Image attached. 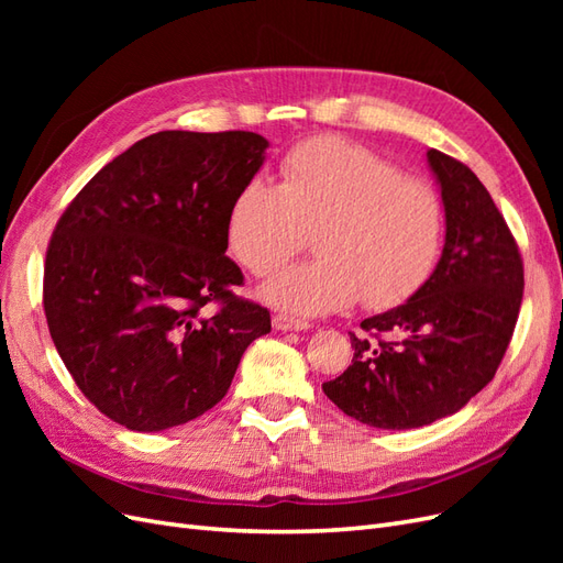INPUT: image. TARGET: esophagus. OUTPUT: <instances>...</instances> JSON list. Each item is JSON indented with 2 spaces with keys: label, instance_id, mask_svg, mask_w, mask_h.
I'll list each match as a JSON object with an SVG mask.
<instances>
[{
  "label": "esophagus",
  "instance_id": "1",
  "mask_svg": "<svg viewBox=\"0 0 563 563\" xmlns=\"http://www.w3.org/2000/svg\"><path fill=\"white\" fill-rule=\"evenodd\" d=\"M272 323H275L277 331H305V329H310V321L298 319V317L286 314V312H279V314L272 317Z\"/></svg>",
  "mask_w": 563,
  "mask_h": 563
}]
</instances>
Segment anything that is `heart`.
Wrapping results in <instances>:
<instances>
[{
  "label": "heart",
  "instance_id": "b5f03b06",
  "mask_svg": "<svg viewBox=\"0 0 563 563\" xmlns=\"http://www.w3.org/2000/svg\"><path fill=\"white\" fill-rule=\"evenodd\" d=\"M312 232L317 258L286 267L261 296L294 314H329L362 298L385 310L428 282L444 242L437 187L338 135L296 145L277 185L249 178L230 201L225 236L251 275L282 267Z\"/></svg>",
  "mask_w": 563,
  "mask_h": 563
}]
</instances>
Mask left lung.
Listing matches in <instances>:
<instances>
[{
    "label": "left lung",
    "mask_w": 563,
    "mask_h": 563,
    "mask_svg": "<svg viewBox=\"0 0 563 563\" xmlns=\"http://www.w3.org/2000/svg\"><path fill=\"white\" fill-rule=\"evenodd\" d=\"M446 244L418 291L350 333L347 371L327 380L340 411L371 428L413 430L460 411L482 391L512 340L523 261L503 213L472 168L430 150Z\"/></svg>",
    "instance_id": "obj_1"
}]
</instances>
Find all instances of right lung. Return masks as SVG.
Wrapping results in <instances>:
<instances>
[{
    "mask_svg": "<svg viewBox=\"0 0 563 563\" xmlns=\"http://www.w3.org/2000/svg\"><path fill=\"white\" fill-rule=\"evenodd\" d=\"M265 150L253 131L152 133L100 168L51 234L48 333L81 395L126 430L207 413L272 329L267 308L234 296L244 275L225 255L230 201Z\"/></svg>",
    "mask_w": 563,
    "mask_h": 563,
    "instance_id": "obj_1",
    "label": "right lung"
}]
</instances>
